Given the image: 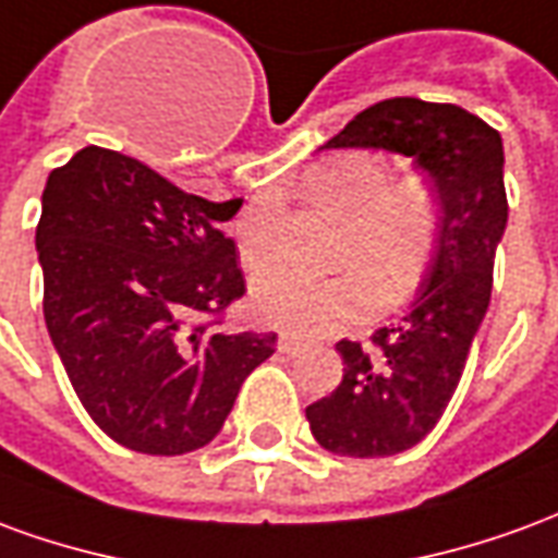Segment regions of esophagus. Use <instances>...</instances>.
Masks as SVG:
<instances>
[{
  "instance_id": "obj_1",
  "label": "esophagus",
  "mask_w": 558,
  "mask_h": 558,
  "mask_svg": "<svg viewBox=\"0 0 558 558\" xmlns=\"http://www.w3.org/2000/svg\"><path fill=\"white\" fill-rule=\"evenodd\" d=\"M302 347H304L302 338H292V335H280L278 338V350L283 352V355H295Z\"/></svg>"
}]
</instances>
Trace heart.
<instances>
[{
  "label": "heart",
  "mask_w": 558,
  "mask_h": 558,
  "mask_svg": "<svg viewBox=\"0 0 558 558\" xmlns=\"http://www.w3.org/2000/svg\"><path fill=\"white\" fill-rule=\"evenodd\" d=\"M302 194L347 223L338 266L328 278L299 271H268L254 280L251 302L268 326L316 335L359 323L383 307L407 302L430 266L442 230V199L430 179L395 172L371 151H343L316 160L302 175ZM239 254L247 268L275 259L263 211L239 223Z\"/></svg>",
  "instance_id": "obj_1"
}]
</instances>
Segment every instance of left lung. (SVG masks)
Here are the masks:
<instances>
[{"mask_svg":"<svg viewBox=\"0 0 558 558\" xmlns=\"http://www.w3.org/2000/svg\"><path fill=\"white\" fill-rule=\"evenodd\" d=\"M326 148H388L430 172L442 230L412 311L367 347L340 340L343 379L304 415L340 457H391L442 418L487 314L496 244L508 223L502 137L457 104L388 98L367 107Z\"/></svg>","mask_w":558,"mask_h":558,"instance_id":"left-lung-1","label":"left lung"}]
</instances>
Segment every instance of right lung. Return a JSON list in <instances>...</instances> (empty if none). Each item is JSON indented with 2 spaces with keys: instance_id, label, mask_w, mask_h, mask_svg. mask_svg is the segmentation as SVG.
I'll return each instance as SVG.
<instances>
[{
  "instance_id": "1",
  "label": "right lung",
  "mask_w": 558,
  "mask_h": 558,
  "mask_svg": "<svg viewBox=\"0 0 558 558\" xmlns=\"http://www.w3.org/2000/svg\"><path fill=\"white\" fill-rule=\"evenodd\" d=\"M242 199L184 194L143 160L101 146L56 167L35 230L44 323L83 410L140 454L175 457L223 427L278 335H230L244 295L220 227Z\"/></svg>"
}]
</instances>
